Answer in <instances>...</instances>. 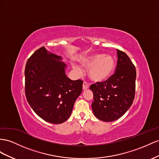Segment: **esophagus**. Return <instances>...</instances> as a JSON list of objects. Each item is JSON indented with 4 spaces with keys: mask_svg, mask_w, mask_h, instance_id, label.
I'll return each mask as SVG.
<instances>
[{
    "mask_svg": "<svg viewBox=\"0 0 159 159\" xmlns=\"http://www.w3.org/2000/svg\"><path fill=\"white\" fill-rule=\"evenodd\" d=\"M89 88V85L87 84V82H85V81H84V82L83 83V89H87L88 88Z\"/></svg>",
    "mask_w": 159,
    "mask_h": 159,
    "instance_id": "obj_1",
    "label": "esophagus"
}]
</instances>
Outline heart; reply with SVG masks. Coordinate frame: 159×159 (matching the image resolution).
<instances>
[{
    "label": "heart",
    "instance_id": "b5f03b06",
    "mask_svg": "<svg viewBox=\"0 0 159 159\" xmlns=\"http://www.w3.org/2000/svg\"><path fill=\"white\" fill-rule=\"evenodd\" d=\"M80 61L84 67L89 68V78L95 82H102L108 79L116 66L114 58L104 53H95L81 57ZM74 67L80 70L78 66H74Z\"/></svg>",
    "mask_w": 159,
    "mask_h": 159
}]
</instances>
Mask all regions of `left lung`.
Segmentation results:
<instances>
[{
  "mask_svg": "<svg viewBox=\"0 0 159 159\" xmlns=\"http://www.w3.org/2000/svg\"><path fill=\"white\" fill-rule=\"evenodd\" d=\"M115 73L102 82L90 85L93 94L92 108L100 120L112 122L122 117L132 104L135 96L136 68L128 55L117 49Z\"/></svg>",
  "mask_w": 159,
  "mask_h": 159,
  "instance_id": "obj_1",
  "label": "left lung"
}]
</instances>
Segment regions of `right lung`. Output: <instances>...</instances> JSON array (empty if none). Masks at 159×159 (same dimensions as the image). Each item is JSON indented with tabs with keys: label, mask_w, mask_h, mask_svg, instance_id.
<instances>
[{
	"label": "right lung",
	"mask_w": 159,
	"mask_h": 159,
	"mask_svg": "<svg viewBox=\"0 0 159 159\" xmlns=\"http://www.w3.org/2000/svg\"><path fill=\"white\" fill-rule=\"evenodd\" d=\"M62 58L42 47L27 60L25 70V95L33 111L51 124L70 118L74 103L82 92L83 81L71 80Z\"/></svg>",
	"instance_id": "1"
}]
</instances>
